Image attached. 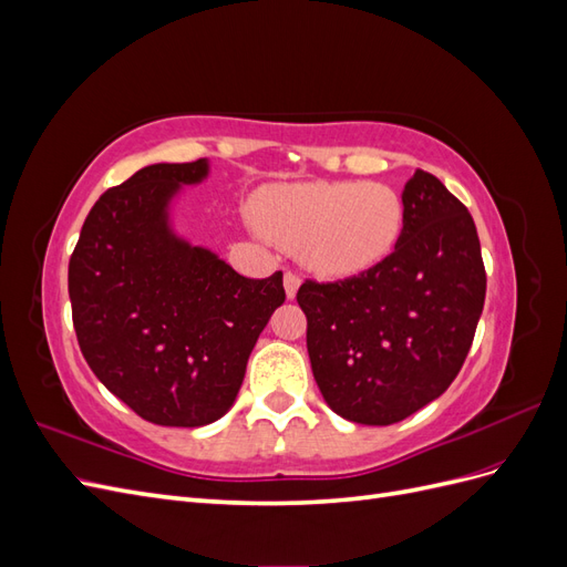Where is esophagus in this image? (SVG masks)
Returning <instances> with one entry per match:
<instances>
[{
    "instance_id": "34e87169",
    "label": "esophagus",
    "mask_w": 567,
    "mask_h": 567,
    "mask_svg": "<svg viewBox=\"0 0 567 567\" xmlns=\"http://www.w3.org/2000/svg\"><path fill=\"white\" fill-rule=\"evenodd\" d=\"M284 288H286V296L293 300L298 296V288H300V277L296 271H286L284 274Z\"/></svg>"
}]
</instances>
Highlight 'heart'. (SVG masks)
<instances>
[{
    "instance_id": "b5f03b06",
    "label": "heart",
    "mask_w": 567,
    "mask_h": 567,
    "mask_svg": "<svg viewBox=\"0 0 567 567\" xmlns=\"http://www.w3.org/2000/svg\"><path fill=\"white\" fill-rule=\"evenodd\" d=\"M257 213L274 241L300 250L307 265L331 277L379 265L404 229L402 196L373 182L274 186Z\"/></svg>"
}]
</instances>
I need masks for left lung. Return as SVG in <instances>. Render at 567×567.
Masks as SVG:
<instances>
[{"label": "left lung", "instance_id": "left-lung-1", "mask_svg": "<svg viewBox=\"0 0 567 567\" xmlns=\"http://www.w3.org/2000/svg\"><path fill=\"white\" fill-rule=\"evenodd\" d=\"M404 229L379 265L350 279H307L315 381L338 416L390 425L437 400L461 371L485 305L475 221L435 175L402 192Z\"/></svg>", "mask_w": 567, "mask_h": 567}]
</instances>
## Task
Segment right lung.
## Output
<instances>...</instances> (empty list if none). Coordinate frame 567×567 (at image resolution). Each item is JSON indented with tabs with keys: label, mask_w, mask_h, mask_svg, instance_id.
Returning <instances> with one entry per match:
<instances>
[{
	"label": "right lung",
	"mask_w": 567,
	"mask_h": 567,
	"mask_svg": "<svg viewBox=\"0 0 567 567\" xmlns=\"http://www.w3.org/2000/svg\"><path fill=\"white\" fill-rule=\"evenodd\" d=\"M208 161L158 163L109 188L84 219L68 265L80 350L96 379L156 425L225 416L248 357L286 300L284 274L246 279L169 229L182 184Z\"/></svg>",
	"instance_id": "1"
}]
</instances>
